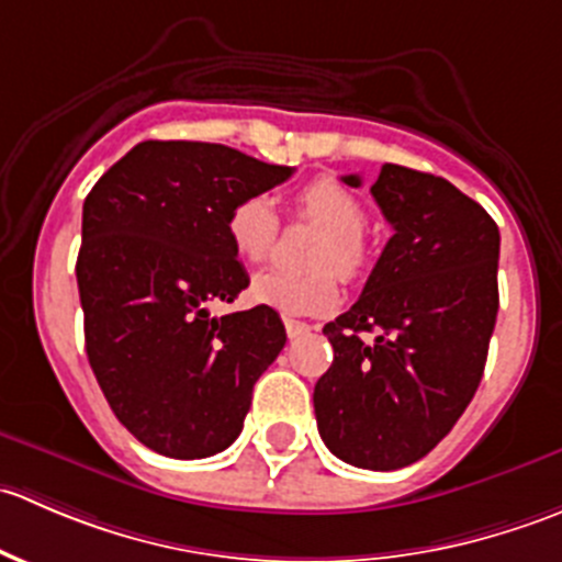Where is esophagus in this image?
I'll return each mask as SVG.
<instances>
[{"label": "esophagus", "mask_w": 562, "mask_h": 562, "mask_svg": "<svg viewBox=\"0 0 562 562\" xmlns=\"http://www.w3.org/2000/svg\"><path fill=\"white\" fill-rule=\"evenodd\" d=\"M285 331H288V337H291V339H299V337H304V334L313 331V326H310V323H304V321H293V317H285Z\"/></svg>", "instance_id": "obj_1"}]
</instances>
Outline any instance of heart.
<instances>
[{"label": "heart", "mask_w": 562, "mask_h": 562, "mask_svg": "<svg viewBox=\"0 0 562 562\" xmlns=\"http://www.w3.org/2000/svg\"><path fill=\"white\" fill-rule=\"evenodd\" d=\"M296 217L310 220L321 228L310 247V271H260L249 282V296L263 307L285 315H317L337 304L338 271L342 280H359L370 269L372 252L364 239L367 212L359 198L334 179H313L293 198ZM277 212L269 198L247 195L234 203L225 220L234 252L247 263H258L271 252L277 239Z\"/></svg>", "instance_id": "heart-1"}]
</instances>
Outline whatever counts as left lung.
<instances>
[{
    "label": "left lung",
    "mask_w": 562,
    "mask_h": 562,
    "mask_svg": "<svg viewBox=\"0 0 562 562\" xmlns=\"http://www.w3.org/2000/svg\"><path fill=\"white\" fill-rule=\"evenodd\" d=\"M370 192L394 236L359 302L323 326L334 361L313 402L334 457L396 470L427 457L479 389L497 317L501 231L440 176L386 162Z\"/></svg>",
    "instance_id": "8db88e82"
}]
</instances>
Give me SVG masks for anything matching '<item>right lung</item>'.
Returning a JSON list of instances; mask_svg holds the SVG:
<instances>
[{"instance_id":"1","label":"right lung","mask_w":562,"mask_h":562,"mask_svg":"<svg viewBox=\"0 0 562 562\" xmlns=\"http://www.w3.org/2000/svg\"><path fill=\"white\" fill-rule=\"evenodd\" d=\"M291 173L223 144L144 140L83 201L76 277L89 364L146 449L203 459L239 438L255 381L288 337L263 304L209 313L249 285L225 220Z\"/></svg>"}]
</instances>
